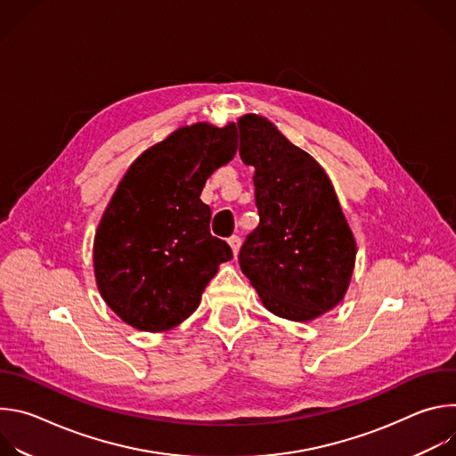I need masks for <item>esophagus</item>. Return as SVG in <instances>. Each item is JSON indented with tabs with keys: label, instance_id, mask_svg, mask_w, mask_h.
<instances>
[{
	"label": "esophagus",
	"instance_id": "1",
	"mask_svg": "<svg viewBox=\"0 0 456 456\" xmlns=\"http://www.w3.org/2000/svg\"><path fill=\"white\" fill-rule=\"evenodd\" d=\"M229 245H231V248H232V254L236 256L238 250H240V245H241V238H240V236H231V238H229Z\"/></svg>",
	"mask_w": 456,
	"mask_h": 456
}]
</instances>
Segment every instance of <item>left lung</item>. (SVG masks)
Returning a JSON list of instances; mask_svg holds the SVG:
<instances>
[{"instance_id":"8db88e82","label":"left lung","mask_w":456,"mask_h":456,"mask_svg":"<svg viewBox=\"0 0 456 456\" xmlns=\"http://www.w3.org/2000/svg\"><path fill=\"white\" fill-rule=\"evenodd\" d=\"M240 157L254 166L259 224L238 262L264 305L290 321H310L345 296L355 240L324 169L257 115L238 120Z\"/></svg>"}]
</instances>
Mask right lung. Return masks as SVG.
Returning a JSON list of instances; mask_svg holds the SVG:
<instances>
[{
	"mask_svg": "<svg viewBox=\"0 0 456 456\" xmlns=\"http://www.w3.org/2000/svg\"><path fill=\"white\" fill-rule=\"evenodd\" d=\"M236 150L232 124H194L126 171L97 227L94 265L101 296L127 324L146 332L176 327L232 257L227 241L209 232L211 209L200 194Z\"/></svg>",
	"mask_w": 456,
	"mask_h": 456,
	"instance_id": "obj_1",
	"label": "right lung"
}]
</instances>
